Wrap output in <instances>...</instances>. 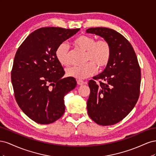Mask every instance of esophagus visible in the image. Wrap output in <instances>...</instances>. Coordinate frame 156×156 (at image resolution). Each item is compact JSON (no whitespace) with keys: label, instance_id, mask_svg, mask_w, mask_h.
Instances as JSON below:
<instances>
[{"label":"esophagus","instance_id":"esophagus-1","mask_svg":"<svg viewBox=\"0 0 156 156\" xmlns=\"http://www.w3.org/2000/svg\"><path fill=\"white\" fill-rule=\"evenodd\" d=\"M77 84H79V85H83V84H84V81H82V80H77Z\"/></svg>","mask_w":156,"mask_h":156}]
</instances>
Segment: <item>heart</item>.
Segmentation results:
<instances>
[{
  "label": "heart",
  "instance_id": "1",
  "mask_svg": "<svg viewBox=\"0 0 156 156\" xmlns=\"http://www.w3.org/2000/svg\"><path fill=\"white\" fill-rule=\"evenodd\" d=\"M77 49L85 53V65L82 66H73L66 70L68 77L76 79H84L91 76L99 70L104 69L109 64L112 48L109 42L105 39L96 41L94 37L88 35H81L73 41ZM55 56L58 62L63 66L69 65V47L66 43L60 44L55 51Z\"/></svg>",
  "mask_w": 156,
  "mask_h": 156
}]
</instances>
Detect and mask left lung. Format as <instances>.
Listing matches in <instances>:
<instances>
[{"label": "left lung", "instance_id": "1", "mask_svg": "<svg viewBox=\"0 0 156 156\" xmlns=\"http://www.w3.org/2000/svg\"><path fill=\"white\" fill-rule=\"evenodd\" d=\"M87 32L103 37L112 48L109 64L88 82V114L99 125L115 124L129 114L138 101L141 73L137 57L129 41L115 30L96 27L90 28Z\"/></svg>", "mask_w": 156, "mask_h": 156}]
</instances>
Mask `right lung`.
I'll use <instances>...</instances> for the list:
<instances>
[{
	"instance_id": "1",
	"label": "right lung",
	"mask_w": 156,
	"mask_h": 156,
	"mask_svg": "<svg viewBox=\"0 0 156 156\" xmlns=\"http://www.w3.org/2000/svg\"><path fill=\"white\" fill-rule=\"evenodd\" d=\"M79 30L40 28L16 52L11 72L14 96L23 112L37 124H49L59 119L65 111V95L77 85L75 78H62L65 72L55 51Z\"/></svg>"
}]
</instances>
